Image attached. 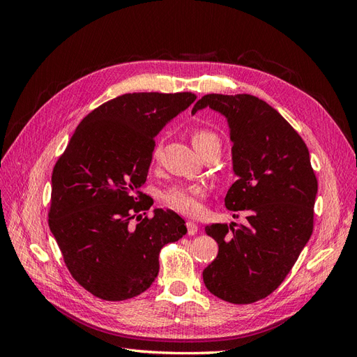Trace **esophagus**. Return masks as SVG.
<instances>
[{"instance_id":"1","label":"esophagus","mask_w":357,"mask_h":357,"mask_svg":"<svg viewBox=\"0 0 357 357\" xmlns=\"http://www.w3.org/2000/svg\"><path fill=\"white\" fill-rule=\"evenodd\" d=\"M186 226H188V234L189 235H195L198 232V225L195 222H188Z\"/></svg>"}]
</instances>
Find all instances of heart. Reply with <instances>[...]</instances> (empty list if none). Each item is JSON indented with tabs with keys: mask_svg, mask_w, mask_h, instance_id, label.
<instances>
[{
	"mask_svg": "<svg viewBox=\"0 0 357 357\" xmlns=\"http://www.w3.org/2000/svg\"><path fill=\"white\" fill-rule=\"evenodd\" d=\"M192 144L195 147L197 152L202 155L205 150L210 149L214 144H219V137L207 128H193L190 132ZM159 144L155 146L152 152V159L156 160L159 156ZM205 197V188L201 185H174L167 188L160 193V199L169 208L176 210L178 213L195 215L202 208V198Z\"/></svg>",
	"mask_w": 357,
	"mask_h": 357,
	"instance_id": "1",
	"label": "heart"
}]
</instances>
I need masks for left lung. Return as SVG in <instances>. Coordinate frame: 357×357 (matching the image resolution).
Returning a JSON list of instances; mask_svg holds the SVG:
<instances>
[{
  "instance_id": "1",
  "label": "left lung",
  "mask_w": 357,
  "mask_h": 357,
  "mask_svg": "<svg viewBox=\"0 0 357 357\" xmlns=\"http://www.w3.org/2000/svg\"><path fill=\"white\" fill-rule=\"evenodd\" d=\"M205 107L229 122L238 178L225 205L247 211L248 223L205 226L219 253L204 269V284L231 304H252L283 283L310 240L317 177L304 139L265 101L247 93H208L192 113Z\"/></svg>"
}]
</instances>
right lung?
<instances>
[{
  "mask_svg": "<svg viewBox=\"0 0 357 357\" xmlns=\"http://www.w3.org/2000/svg\"><path fill=\"white\" fill-rule=\"evenodd\" d=\"M195 100L192 92H139L107 101L83 119L53 167L49 228L70 274L93 296L143 294L158 277L160 248L186 235L172 210L142 218L153 201L139 188L155 135Z\"/></svg>",
  "mask_w": 357,
  "mask_h": 357,
  "instance_id": "add662e5",
  "label": "right lung"
}]
</instances>
